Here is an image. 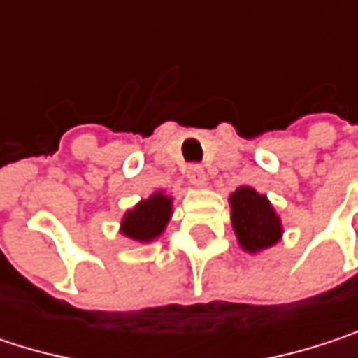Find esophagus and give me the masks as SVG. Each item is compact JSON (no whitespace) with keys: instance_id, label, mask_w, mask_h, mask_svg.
I'll list each match as a JSON object with an SVG mask.
<instances>
[{"instance_id":"34e87169","label":"esophagus","mask_w":358,"mask_h":358,"mask_svg":"<svg viewBox=\"0 0 358 358\" xmlns=\"http://www.w3.org/2000/svg\"><path fill=\"white\" fill-rule=\"evenodd\" d=\"M186 178L190 180L192 184L201 186V184H205V180H207V174H205L203 166H199V164H190V166L186 168Z\"/></svg>"}]
</instances>
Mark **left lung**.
<instances>
[{"mask_svg":"<svg viewBox=\"0 0 358 358\" xmlns=\"http://www.w3.org/2000/svg\"><path fill=\"white\" fill-rule=\"evenodd\" d=\"M232 226L241 247L257 252L275 245L282 236V226L269 201L249 186H241L232 196Z\"/></svg>","mask_w":358,"mask_h":358,"instance_id":"obj_1","label":"left lung"}]
</instances>
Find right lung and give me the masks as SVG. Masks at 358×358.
<instances>
[{
    "mask_svg": "<svg viewBox=\"0 0 358 358\" xmlns=\"http://www.w3.org/2000/svg\"><path fill=\"white\" fill-rule=\"evenodd\" d=\"M172 215V199L164 192H155L151 199L138 203L132 211L124 215L122 232L132 241H153L159 236Z\"/></svg>",
    "mask_w": 358,
    "mask_h": 358,
    "instance_id": "obj_1",
    "label": "right lung"
}]
</instances>
